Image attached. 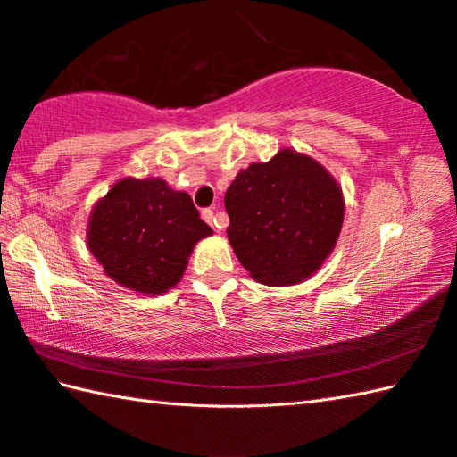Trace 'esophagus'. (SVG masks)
Instances as JSON below:
<instances>
[{
  "mask_svg": "<svg viewBox=\"0 0 457 457\" xmlns=\"http://www.w3.org/2000/svg\"><path fill=\"white\" fill-rule=\"evenodd\" d=\"M202 220L208 221L210 226H212L213 229H218V231H221L223 228H226V223H228V218L223 216V213H220V216H216V213H213V210H210V208H204V210H202Z\"/></svg>",
  "mask_w": 457,
  "mask_h": 457,
  "instance_id": "34e87169",
  "label": "esophagus"
}]
</instances>
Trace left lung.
Returning <instances> with one entry per match:
<instances>
[{
	"label": "left lung",
	"mask_w": 457,
	"mask_h": 457,
	"mask_svg": "<svg viewBox=\"0 0 457 457\" xmlns=\"http://www.w3.org/2000/svg\"><path fill=\"white\" fill-rule=\"evenodd\" d=\"M228 239L259 283L295 285L332 253L344 198L322 164L285 149L241 170L226 192Z\"/></svg>",
	"instance_id": "left-lung-1"
}]
</instances>
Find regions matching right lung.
<instances>
[{
	"label": "right lung",
	"instance_id": "add662e5",
	"mask_svg": "<svg viewBox=\"0 0 457 457\" xmlns=\"http://www.w3.org/2000/svg\"><path fill=\"white\" fill-rule=\"evenodd\" d=\"M210 234L187 192L161 179H123L96 204L88 247L115 283L161 295L179 283L194 244Z\"/></svg>",
	"mask_w": 457,
	"mask_h": 457
}]
</instances>
